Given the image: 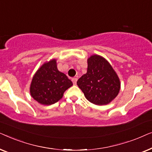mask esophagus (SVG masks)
Returning <instances> with one entry per match:
<instances>
[{
	"label": "esophagus",
	"mask_w": 152,
	"mask_h": 152,
	"mask_svg": "<svg viewBox=\"0 0 152 152\" xmlns=\"http://www.w3.org/2000/svg\"><path fill=\"white\" fill-rule=\"evenodd\" d=\"M77 77H74L72 79V83H73L74 85L77 84Z\"/></svg>",
	"instance_id": "esophagus-1"
}]
</instances>
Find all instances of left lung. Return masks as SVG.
I'll return each mask as SVG.
<instances>
[{
    "mask_svg": "<svg viewBox=\"0 0 152 152\" xmlns=\"http://www.w3.org/2000/svg\"><path fill=\"white\" fill-rule=\"evenodd\" d=\"M77 84L91 103L105 105L117 96L120 82L116 72L104 58L93 55L88 59L87 72Z\"/></svg>",
    "mask_w": 152,
    "mask_h": 152,
    "instance_id": "1",
    "label": "left lung"
}]
</instances>
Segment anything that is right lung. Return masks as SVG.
I'll list each match as a JSON object with an SVG mask.
<instances>
[{
    "mask_svg": "<svg viewBox=\"0 0 152 152\" xmlns=\"http://www.w3.org/2000/svg\"><path fill=\"white\" fill-rule=\"evenodd\" d=\"M72 86V82L59 72L57 62L53 59L45 63L33 77L30 94L35 100L44 105L55 104L63 97L64 93Z\"/></svg>",
    "mask_w": 152,
    "mask_h": 152,
    "instance_id": "obj_1",
    "label": "right lung"
}]
</instances>
